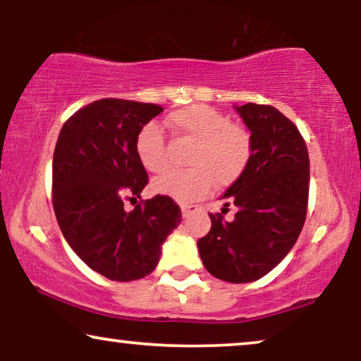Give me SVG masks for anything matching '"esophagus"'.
Masks as SVG:
<instances>
[{"instance_id":"1","label":"esophagus","mask_w":361,"mask_h":361,"mask_svg":"<svg viewBox=\"0 0 361 361\" xmlns=\"http://www.w3.org/2000/svg\"><path fill=\"white\" fill-rule=\"evenodd\" d=\"M180 210H182V215H189V212L195 210V205H190V204H180Z\"/></svg>"}]
</instances>
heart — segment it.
Returning a JSON list of instances; mask_svg holds the SVG:
<instances>
[{
	"label": "heart",
	"mask_w": 361,
	"mask_h": 361,
	"mask_svg": "<svg viewBox=\"0 0 361 361\" xmlns=\"http://www.w3.org/2000/svg\"><path fill=\"white\" fill-rule=\"evenodd\" d=\"M167 123L176 136L194 141L189 169L169 171L152 182V190L179 202L197 200L219 187L235 184L253 157V135L245 125L209 105H190L169 113ZM135 151L146 171L161 174L169 167V149L162 128L154 121L137 131Z\"/></svg>",
	"instance_id": "heart-1"
}]
</instances>
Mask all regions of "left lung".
Returning <instances> with one entry per match:
<instances>
[{"instance_id":"left-lung-1","label":"left lung","mask_w":361,"mask_h":361,"mask_svg":"<svg viewBox=\"0 0 361 361\" xmlns=\"http://www.w3.org/2000/svg\"><path fill=\"white\" fill-rule=\"evenodd\" d=\"M253 135V157L225 192L233 220L209 214L210 231L197 241L202 263L226 283H251L289 253L307 215L309 152L298 126L269 105L236 106Z\"/></svg>"}]
</instances>
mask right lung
<instances>
[{
    "instance_id": "right-lung-1",
    "label": "right lung",
    "mask_w": 361,
    "mask_h": 361,
    "mask_svg": "<svg viewBox=\"0 0 361 361\" xmlns=\"http://www.w3.org/2000/svg\"><path fill=\"white\" fill-rule=\"evenodd\" d=\"M162 106L103 98L63 123L52 161V205L57 224L78 258L111 281L141 279L154 271L167 235L182 220L171 197L125 199L147 185L135 140Z\"/></svg>"
}]
</instances>
